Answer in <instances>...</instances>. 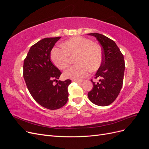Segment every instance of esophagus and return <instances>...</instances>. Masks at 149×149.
<instances>
[{
	"label": "esophagus",
	"instance_id": "obj_1",
	"mask_svg": "<svg viewBox=\"0 0 149 149\" xmlns=\"http://www.w3.org/2000/svg\"><path fill=\"white\" fill-rule=\"evenodd\" d=\"M73 82H75V83H76L80 84V83H81L82 81H80V80H75V79H73Z\"/></svg>",
	"mask_w": 149,
	"mask_h": 149
}]
</instances>
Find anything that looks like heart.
I'll return each mask as SVG.
<instances>
[{
	"instance_id": "1",
	"label": "heart",
	"mask_w": 149,
	"mask_h": 149,
	"mask_svg": "<svg viewBox=\"0 0 149 149\" xmlns=\"http://www.w3.org/2000/svg\"><path fill=\"white\" fill-rule=\"evenodd\" d=\"M62 49L55 48L51 53V59L55 65L61 70H65L71 63L70 57H74L77 65L70 68L64 73L66 78L81 80L87 76L91 70L100 68L103 60L101 47L93 43L91 40L75 37L61 44Z\"/></svg>"
}]
</instances>
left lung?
I'll use <instances>...</instances> for the list:
<instances>
[{"instance_id": "left-lung-1", "label": "left lung", "mask_w": 149, "mask_h": 149, "mask_svg": "<svg viewBox=\"0 0 149 149\" xmlns=\"http://www.w3.org/2000/svg\"><path fill=\"white\" fill-rule=\"evenodd\" d=\"M88 35L96 38L102 47L103 54L102 64L95 74V78H100V82L96 83L91 80L93 88L88 96L94 104L106 106L115 101L123 86L125 70L124 56L113 40L97 33Z\"/></svg>"}]
</instances>
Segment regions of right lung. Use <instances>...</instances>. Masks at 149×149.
<instances>
[{"label": "right lung", "mask_w": 149, "mask_h": 149, "mask_svg": "<svg viewBox=\"0 0 149 149\" xmlns=\"http://www.w3.org/2000/svg\"><path fill=\"white\" fill-rule=\"evenodd\" d=\"M60 37L45 38L30 48L24 61V78L29 91L40 105L50 110L60 109L68 99V88L71 81H58L61 72L50 59L53 47Z\"/></svg>", "instance_id": "obj_1"}]
</instances>
